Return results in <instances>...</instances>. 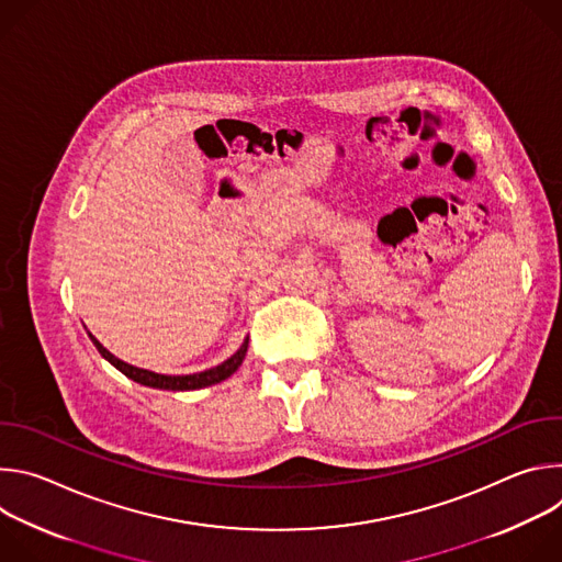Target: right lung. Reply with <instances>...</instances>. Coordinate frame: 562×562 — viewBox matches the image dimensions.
Here are the masks:
<instances>
[{
  "mask_svg": "<svg viewBox=\"0 0 562 562\" xmlns=\"http://www.w3.org/2000/svg\"><path fill=\"white\" fill-rule=\"evenodd\" d=\"M93 345L98 347V351L115 367L120 369L126 378L144 384V386H153V389H167V391H191V389H202V386H211L215 382H222L226 380L239 364H243L245 356H247V347L249 342H245L243 347H239L228 360H224L222 364L209 369V371H202V373H193V375H162V373H153V371H146V369H137V367H131L122 360H117L113 353H109L93 336H91Z\"/></svg>",
  "mask_w": 562,
  "mask_h": 562,
  "instance_id": "obj_1",
  "label": "right lung"
}]
</instances>
